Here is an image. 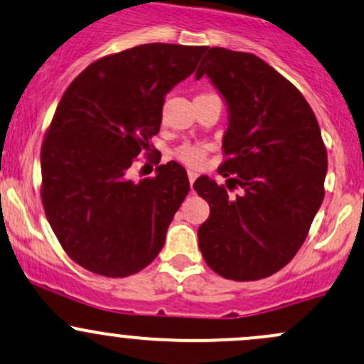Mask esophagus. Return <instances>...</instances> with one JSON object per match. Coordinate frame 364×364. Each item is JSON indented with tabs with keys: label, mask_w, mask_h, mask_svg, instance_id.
I'll return each mask as SVG.
<instances>
[{
	"label": "esophagus",
	"mask_w": 364,
	"mask_h": 364,
	"mask_svg": "<svg viewBox=\"0 0 364 364\" xmlns=\"http://www.w3.org/2000/svg\"><path fill=\"white\" fill-rule=\"evenodd\" d=\"M195 178H197V172H195V171H188V179H190V185H193Z\"/></svg>",
	"instance_id": "esophagus-1"
}]
</instances>
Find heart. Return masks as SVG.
Here are the masks:
<instances>
[{
  "label": "heart",
  "instance_id": "obj_1",
  "mask_svg": "<svg viewBox=\"0 0 364 364\" xmlns=\"http://www.w3.org/2000/svg\"><path fill=\"white\" fill-rule=\"evenodd\" d=\"M176 156L181 160L186 166H200L204 162L205 151L204 148L200 146H192V144H186V146H181L178 151H176Z\"/></svg>",
  "mask_w": 364,
  "mask_h": 364
}]
</instances>
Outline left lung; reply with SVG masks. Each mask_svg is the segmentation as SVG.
Masks as SVG:
<instances>
[{
	"label": "left lung",
	"instance_id": "8db88e82",
	"mask_svg": "<svg viewBox=\"0 0 364 364\" xmlns=\"http://www.w3.org/2000/svg\"><path fill=\"white\" fill-rule=\"evenodd\" d=\"M208 76L227 105L220 174L193 183L211 208L198 227L205 263L225 279L256 281L300 250L324 197L328 156L316 114L281 73L255 53L208 48L195 78ZM243 188L233 198L228 190Z\"/></svg>",
	"mask_w": 364,
	"mask_h": 364
}]
</instances>
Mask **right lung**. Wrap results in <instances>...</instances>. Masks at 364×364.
<instances>
[{
    "mask_svg": "<svg viewBox=\"0 0 364 364\" xmlns=\"http://www.w3.org/2000/svg\"><path fill=\"white\" fill-rule=\"evenodd\" d=\"M208 47L146 43L92 63L68 87L41 146V200L73 262L127 277L156 258L190 183L181 164L127 171L159 134L166 95Z\"/></svg>",
    "mask_w": 364,
    "mask_h": 364,
    "instance_id": "right-lung-1",
    "label": "right lung"
}]
</instances>
